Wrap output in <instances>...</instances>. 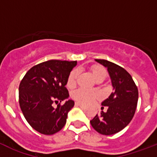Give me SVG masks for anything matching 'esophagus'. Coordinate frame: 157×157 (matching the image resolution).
Masks as SVG:
<instances>
[{
	"label": "esophagus",
	"mask_w": 157,
	"mask_h": 157,
	"mask_svg": "<svg viewBox=\"0 0 157 157\" xmlns=\"http://www.w3.org/2000/svg\"><path fill=\"white\" fill-rule=\"evenodd\" d=\"M75 105L76 106H78V107H80V108H85V105H82V104H81V103H79V102H75Z\"/></svg>",
	"instance_id": "1"
}]
</instances>
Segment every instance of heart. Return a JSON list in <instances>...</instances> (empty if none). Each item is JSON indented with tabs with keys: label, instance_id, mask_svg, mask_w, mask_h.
<instances>
[{
	"label": "heart",
	"instance_id": "1",
	"mask_svg": "<svg viewBox=\"0 0 157 157\" xmlns=\"http://www.w3.org/2000/svg\"><path fill=\"white\" fill-rule=\"evenodd\" d=\"M92 73L95 79L98 82H102L107 76V71L104 67L101 66H94L92 67ZM77 70L72 71L70 73L67 82V86L68 88H74L77 82L78 78ZM72 98L75 101L82 104H90L99 98L98 91L94 90H88L85 88H79L72 93Z\"/></svg>",
	"mask_w": 157,
	"mask_h": 157
}]
</instances>
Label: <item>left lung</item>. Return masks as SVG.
<instances>
[{
  "instance_id": "1",
  "label": "left lung",
  "mask_w": 157,
  "mask_h": 157,
  "mask_svg": "<svg viewBox=\"0 0 157 157\" xmlns=\"http://www.w3.org/2000/svg\"><path fill=\"white\" fill-rule=\"evenodd\" d=\"M105 67L110 76L113 92L101 103L107 112L101 111L90 120L96 131L112 135L125 128L134 117L138 100V90L132 77L124 68L105 59H95ZM104 107H101V109Z\"/></svg>"
}]
</instances>
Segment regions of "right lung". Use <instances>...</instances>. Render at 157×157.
<instances>
[{
    "instance_id": "right-lung-1",
    "label": "right lung",
    "mask_w": 157,
    "mask_h": 157,
    "mask_svg": "<svg viewBox=\"0 0 157 157\" xmlns=\"http://www.w3.org/2000/svg\"><path fill=\"white\" fill-rule=\"evenodd\" d=\"M76 65L77 61L51 59L31 67L22 79L19 87V106L25 119L37 132L51 135L66 124L74 101L67 100L56 109L52 104L69 98L65 86Z\"/></svg>"
}]
</instances>
